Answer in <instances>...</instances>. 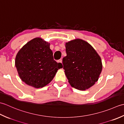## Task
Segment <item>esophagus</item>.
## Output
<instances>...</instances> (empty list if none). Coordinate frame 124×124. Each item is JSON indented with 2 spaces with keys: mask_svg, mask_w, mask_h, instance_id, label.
Listing matches in <instances>:
<instances>
[{
  "mask_svg": "<svg viewBox=\"0 0 124 124\" xmlns=\"http://www.w3.org/2000/svg\"><path fill=\"white\" fill-rule=\"evenodd\" d=\"M57 62L61 63H62V59H60V60H58V61H57Z\"/></svg>",
  "mask_w": 124,
  "mask_h": 124,
  "instance_id": "1",
  "label": "esophagus"
}]
</instances>
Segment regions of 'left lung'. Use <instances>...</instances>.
<instances>
[{
  "mask_svg": "<svg viewBox=\"0 0 124 124\" xmlns=\"http://www.w3.org/2000/svg\"><path fill=\"white\" fill-rule=\"evenodd\" d=\"M67 56L63 58L64 72L70 84L85 90L98 80L102 64L100 56L86 41L77 39L65 44Z\"/></svg>",
  "mask_w": 124,
  "mask_h": 124,
  "instance_id": "left-lung-1",
  "label": "left lung"
}]
</instances>
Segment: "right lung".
I'll return each mask as SVG.
<instances>
[{
    "mask_svg": "<svg viewBox=\"0 0 124 124\" xmlns=\"http://www.w3.org/2000/svg\"><path fill=\"white\" fill-rule=\"evenodd\" d=\"M50 44L40 38L29 41L15 58V67L20 78L35 88L46 86L52 80L62 63L54 60Z\"/></svg>",
    "mask_w": 124,
    "mask_h": 124,
    "instance_id": "1",
    "label": "right lung"
}]
</instances>
